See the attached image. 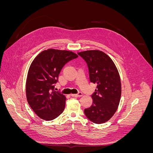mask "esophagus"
I'll use <instances>...</instances> for the list:
<instances>
[{
	"label": "esophagus",
	"instance_id": "34e87169",
	"mask_svg": "<svg viewBox=\"0 0 153 153\" xmlns=\"http://www.w3.org/2000/svg\"><path fill=\"white\" fill-rule=\"evenodd\" d=\"M71 96L73 97H81L82 96V92H78V94H71Z\"/></svg>",
	"mask_w": 153,
	"mask_h": 153
}]
</instances>
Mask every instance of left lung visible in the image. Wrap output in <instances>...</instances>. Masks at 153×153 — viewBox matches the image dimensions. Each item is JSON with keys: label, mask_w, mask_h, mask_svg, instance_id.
<instances>
[{"label": "left lung", "mask_w": 153, "mask_h": 153, "mask_svg": "<svg viewBox=\"0 0 153 153\" xmlns=\"http://www.w3.org/2000/svg\"><path fill=\"white\" fill-rule=\"evenodd\" d=\"M78 54L87 64L91 82L97 84L91 96L92 104L84 110L85 115L94 123H106L116 112L121 96L117 68L108 55L100 50H87Z\"/></svg>", "instance_id": "left-lung-1"}]
</instances>
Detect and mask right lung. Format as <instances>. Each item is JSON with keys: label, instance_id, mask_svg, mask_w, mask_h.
Here are the masks:
<instances>
[{"label": "right lung", "instance_id": "add662e5", "mask_svg": "<svg viewBox=\"0 0 153 153\" xmlns=\"http://www.w3.org/2000/svg\"><path fill=\"white\" fill-rule=\"evenodd\" d=\"M78 55L71 51L50 48L39 53L27 73L26 97L30 108L41 119L52 121L65 108L66 96L54 90L62 68Z\"/></svg>", "mask_w": 153, "mask_h": 153}]
</instances>
